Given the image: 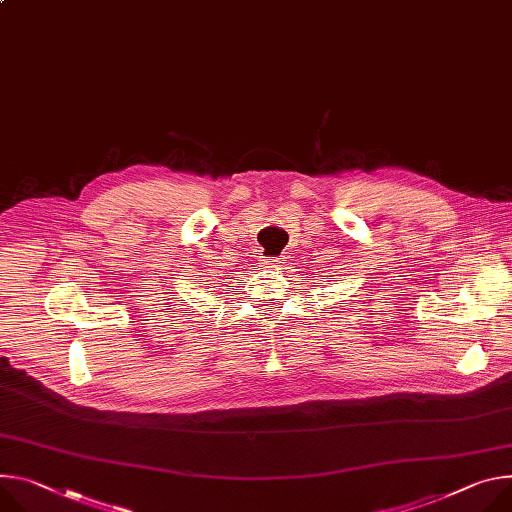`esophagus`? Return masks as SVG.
<instances>
[{"label":"esophagus","instance_id":"esophagus-1","mask_svg":"<svg viewBox=\"0 0 512 512\" xmlns=\"http://www.w3.org/2000/svg\"><path fill=\"white\" fill-rule=\"evenodd\" d=\"M265 261V265H275L277 263V259H263Z\"/></svg>","mask_w":512,"mask_h":512}]
</instances>
